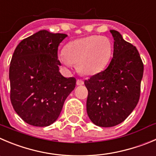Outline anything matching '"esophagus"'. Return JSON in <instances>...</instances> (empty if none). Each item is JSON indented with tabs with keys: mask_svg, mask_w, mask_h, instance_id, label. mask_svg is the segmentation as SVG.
<instances>
[{
	"mask_svg": "<svg viewBox=\"0 0 156 156\" xmlns=\"http://www.w3.org/2000/svg\"><path fill=\"white\" fill-rule=\"evenodd\" d=\"M76 84H77V85H84V81H83V80H81V79H78L77 80Z\"/></svg>",
	"mask_w": 156,
	"mask_h": 156,
	"instance_id": "obj_1",
	"label": "esophagus"
}]
</instances>
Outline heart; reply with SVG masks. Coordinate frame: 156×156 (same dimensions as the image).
<instances>
[{"label":"heart","mask_w":156,"mask_h":156,"mask_svg":"<svg viewBox=\"0 0 156 156\" xmlns=\"http://www.w3.org/2000/svg\"><path fill=\"white\" fill-rule=\"evenodd\" d=\"M112 54V44L108 37L90 35L68 42L59 59L67 67L76 64L83 75H92L104 69Z\"/></svg>","instance_id":"obj_1"}]
</instances>
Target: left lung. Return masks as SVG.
<instances>
[{
	"label": "left lung",
	"mask_w": 156,
	"mask_h": 156,
	"mask_svg": "<svg viewBox=\"0 0 156 156\" xmlns=\"http://www.w3.org/2000/svg\"><path fill=\"white\" fill-rule=\"evenodd\" d=\"M110 32L114 38L113 58L105 71L85 81L88 117L94 125L105 128L122 123L136 107L144 71L137 48L119 31Z\"/></svg>",
	"instance_id": "left-lung-1"
}]
</instances>
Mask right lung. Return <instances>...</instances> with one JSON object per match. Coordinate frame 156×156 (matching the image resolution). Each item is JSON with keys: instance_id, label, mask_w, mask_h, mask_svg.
I'll list each match as a JSON object with an SVG mask.
<instances>
[{"instance_id": "1", "label": "right lung", "mask_w": 156, "mask_h": 156, "mask_svg": "<svg viewBox=\"0 0 156 156\" xmlns=\"http://www.w3.org/2000/svg\"><path fill=\"white\" fill-rule=\"evenodd\" d=\"M65 34L46 30L21 41L10 64L11 101L26 123L45 127L58 119L64 102L76 85L74 77L59 71L58 45Z\"/></svg>"}]
</instances>
